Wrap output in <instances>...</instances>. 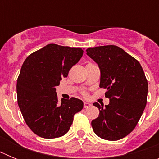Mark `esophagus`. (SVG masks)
I'll return each instance as SVG.
<instances>
[{
  "instance_id": "esophagus-1",
  "label": "esophagus",
  "mask_w": 159,
  "mask_h": 159,
  "mask_svg": "<svg viewBox=\"0 0 159 159\" xmlns=\"http://www.w3.org/2000/svg\"><path fill=\"white\" fill-rule=\"evenodd\" d=\"M92 106V104L90 103V102H84V108H88L89 107Z\"/></svg>"
}]
</instances>
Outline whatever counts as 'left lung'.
<instances>
[{
	"label": "left lung",
	"mask_w": 159,
	"mask_h": 159,
	"mask_svg": "<svg viewBox=\"0 0 159 159\" xmlns=\"http://www.w3.org/2000/svg\"><path fill=\"white\" fill-rule=\"evenodd\" d=\"M87 55L100 70V88L107 89L108 105L94 106L99 116L92 120L94 132L110 141L121 139L136 127L147 104L148 84L141 64L115 45L89 48Z\"/></svg>",
	"instance_id": "obj_1"
}]
</instances>
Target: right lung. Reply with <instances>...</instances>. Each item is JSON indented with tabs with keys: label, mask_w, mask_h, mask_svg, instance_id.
<instances>
[{
	"label": "right lung",
	"mask_w": 159,
	"mask_h": 159,
	"mask_svg": "<svg viewBox=\"0 0 159 159\" xmlns=\"http://www.w3.org/2000/svg\"><path fill=\"white\" fill-rule=\"evenodd\" d=\"M84 53L80 48L49 43L25 60L16 83L17 102L25 123L40 137L55 139L71 127L84 102L76 98L58 102L56 87Z\"/></svg>",
	"instance_id": "right-lung-1"
}]
</instances>
